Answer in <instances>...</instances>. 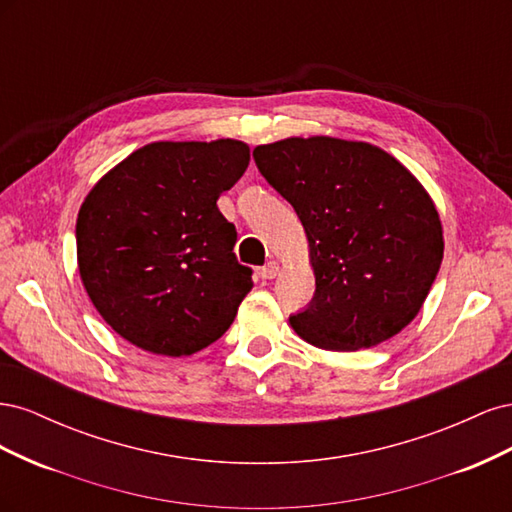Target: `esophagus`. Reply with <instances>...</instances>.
Masks as SVG:
<instances>
[{"mask_svg": "<svg viewBox=\"0 0 512 512\" xmlns=\"http://www.w3.org/2000/svg\"><path fill=\"white\" fill-rule=\"evenodd\" d=\"M280 273V265H277L275 260H269L265 267L260 269V275H262V280H273V277Z\"/></svg>", "mask_w": 512, "mask_h": 512, "instance_id": "obj_1", "label": "esophagus"}]
</instances>
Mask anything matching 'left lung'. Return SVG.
Here are the masks:
<instances>
[{"instance_id":"obj_1","label":"left lung","mask_w":512,"mask_h":512,"mask_svg":"<svg viewBox=\"0 0 512 512\" xmlns=\"http://www.w3.org/2000/svg\"><path fill=\"white\" fill-rule=\"evenodd\" d=\"M254 160L309 241L316 292L290 316L294 333L354 352L408 327L444 254L436 205L410 170L380 147L331 136L260 145Z\"/></svg>"}]
</instances>
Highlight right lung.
I'll list each match as a JSON object with an SVG mask.
<instances>
[{"label":"right lung","mask_w":512,"mask_h":512,"mask_svg":"<svg viewBox=\"0 0 512 512\" xmlns=\"http://www.w3.org/2000/svg\"><path fill=\"white\" fill-rule=\"evenodd\" d=\"M250 164V147L151 143L91 188L76 218L79 273L117 335L153 354L188 356L220 339L252 290L218 209Z\"/></svg>","instance_id":"obj_1"}]
</instances>
